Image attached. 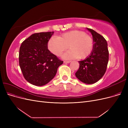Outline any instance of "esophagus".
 Instances as JSON below:
<instances>
[{
    "label": "esophagus",
    "mask_w": 128,
    "mask_h": 128,
    "mask_svg": "<svg viewBox=\"0 0 128 128\" xmlns=\"http://www.w3.org/2000/svg\"><path fill=\"white\" fill-rule=\"evenodd\" d=\"M71 62V61H64V64H69Z\"/></svg>",
    "instance_id": "34e87169"
}]
</instances>
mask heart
<instances>
[{
	"label": "heart",
	"mask_w": 128,
	"mask_h": 128,
	"mask_svg": "<svg viewBox=\"0 0 128 128\" xmlns=\"http://www.w3.org/2000/svg\"><path fill=\"white\" fill-rule=\"evenodd\" d=\"M68 48L69 51L62 56L64 59L78 58L84 59L91 54L94 48L92 38L84 32L72 30L62 34L59 37L52 36L48 40V50L56 56H60Z\"/></svg>",
	"instance_id": "obj_1"
}]
</instances>
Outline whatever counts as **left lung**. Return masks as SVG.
<instances>
[{"label":"left lung","mask_w":128,"mask_h":128,"mask_svg":"<svg viewBox=\"0 0 128 128\" xmlns=\"http://www.w3.org/2000/svg\"><path fill=\"white\" fill-rule=\"evenodd\" d=\"M86 29L92 35L94 48L90 56L79 61L80 68L75 75L82 82L91 84L98 82L105 73L109 59V52L107 41L104 37L94 30Z\"/></svg>","instance_id":"8db88e82"}]
</instances>
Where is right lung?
I'll list each match as a JSON object with an SVG mask.
<instances>
[{"mask_svg":"<svg viewBox=\"0 0 128 128\" xmlns=\"http://www.w3.org/2000/svg\"><path fill=\"white\" fill-rule=\"evenodd\" d=\"M54 32L36 33L22 42L19 51V65L24 78L36 86L48 84L63 64L48 50Z\"/></svg>","mask_w":128,"mask_h":128,"instance_id":"add662e5","label":"right lung"}]
</instances>
